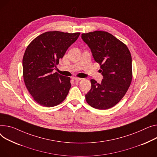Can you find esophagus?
I'll use <instances>...</instances> for the list:
<instances>
[{
  "instance_id": "1",
  "label": "esophagus",
  "mask_w": 157,
  "mask_h": 157,
  "mask_svg": "<svg viewBox=\"0 0 157 157\" xmlns=\"http://www.w3.org/2000/svg\"><path fill=\"white\" fill-rule=\"evenodd\" d=\"M72 79H74L75 81H80L81 80V78H76V77H74L72 78Z\"/></svg>"
}]
</instances>
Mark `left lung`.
I'll return each mask as SVG.
<instances>
[{
    "instance_id": "obj_1",
    "label": "left lung",
    "mask_w": 157,
    "mask_h": 157,
    "mask_svg": "<svg viewBox=\"0 0 157 157\" xmlns=\"http://www.w3.org/2000/svg\"><path fill=\"white\" fill-rule=\"evenodd\" d=\"M81 38L90 47L100 66L101 83L91 79V88L85 95L89 105L97 109H110L124 97L132 81V58L127 46L112 34L102 31L82 33Z\"/></svg>"
}]
</instances>
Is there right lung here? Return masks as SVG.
I'll list each match as a JSON object with an SVG mask.
<instances>
[{
	"label": "right lung",
	"instance_id": "add662e5",
	"mask_svg": "<svg viewBox=\"0 0 157 157\" xmlns=\"http://www.w3.org/2000/svg\"><path fill=\"white\" fill-rule=\"evenodd\" d=\"M79 35L47 31L27 47L23 59L24 81L31 95L40 105L54 107L66 98L71 86L70 78L52 71Z\"/></svg>",
	"mask_w": 157,
	"mask_h": 157
}]
</instances>
